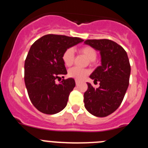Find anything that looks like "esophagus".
I'll return each instance as SVG.
<instances>
[{
	"instance_id": "1",
	"label": "esophagus",
	"mask_w": 148,
	"mask_h": 148,
	"mask_svg": "<svg viewBox=\"0 0 148 148\" xmlns=\"http://www.w3.org/2000/svg\"><path fill=\"white\" fill-rule=\"evenodd\" d=\"M79 81L78 80H75V84H79Z\"/></svg>"
}]
</instances>
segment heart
Instances as JSON below:
<instances>
[{"instance_id": "1", "label": "heart", "mask_w": 148, "mask_h": 148, "mask_svg": "<svg viewBox=\"0 0 148 148\" xmlns=\"http://www.w3.org/2000/svg\"><path fill=\"white\" fill-rule=\"evenodd\" d=\"M79 51L81 53L84 55L90 61H95L97 56V53L95 49L90 46L83 47L79 49ZM62 60L64 64L66 66H70L73 64V60H74V51L72 48H69L64 51V53H63ZM87 74H88V71L87 70L78 67H73L68 71V76L79 81L83 80L84 78H85Z\"/></svg>"}]
</instances>
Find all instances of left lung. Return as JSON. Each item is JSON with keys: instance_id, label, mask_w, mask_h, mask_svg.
I'll use <instances>...</instances> for the list:
<instances>
[{"instance_id": "1", "label": "left lung", "mask_w": 148, "mask_h": 148, "mask_svg": "<svg viewBox=\"0 0 148 148\" xmlns=\"http://www.w3.org/2000/svg\"><path fill=\"white\" fill-rule=\"evenodd\" d=\"M84 44L99 51L101 56V66L90 75L100 86L95 89L87 83L84 107L93 116L105 117L118 109L127 90L130 75L127 54L121 46L108 39L87 40Z\"/></svg>"}]
</instances>
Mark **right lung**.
<instances>
[{
	"label": "right lung",
	"instance_id": "right-lung-1",
	"mask_svg": "<svg viewBox=\"0 0 148 148\" xmlns=\"http://www.w3.org/2000/svg\"><path fill=\"white\" fill-rule=\"evenodd\" d=\"M83 40L65 35H46L31 46L24 64V81L31 102L41 113L56 114L66 106L75 82L73 78L56 82L61 75L67 74L63 53Z\"/></svg>",
	"mask_w": 148,
	"mask_h": 148
}]
</instances>
